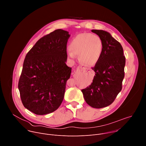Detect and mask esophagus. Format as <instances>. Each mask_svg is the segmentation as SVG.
Returning <instances> with one entry per match:
<instances>
[{
  "mask_svg": "<svg viewBox=\"0 0 146 146\" xmlns=\"http://www.w3.org/2000/svg\"><path fill=\"white\" fill-rule=\"evenodd\" d=\"M87 70V69L86 68L83 67L82 66H78L77 68V73H78L82 74L84 72H86Z\"/></svg>",
  "mask_w": 146,
  "mask_h": 146,
  "instance_id": "34e87169",
  "label": "esophagus"
}]
</instances>
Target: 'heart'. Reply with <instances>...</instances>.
<instances>
[{
    "instance_id": "1",
    "label": "heart",
    "mask_w": 146,
    "mask_h": 146,
    "mask_svg": "<svg viewBox=\"0 0 146 146\" xmlns=\"http://www.w3.org/2000/svg\"><path fill=\"white\" fill-rule=\"evenodd\" d=\"M68 51V56L74 59L79 55L81 63L86 65H93L100 59L103 50L101 38L92 33H84L77 35L72 40Z\"/></svg>"
}]
</instances>
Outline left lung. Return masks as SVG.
<instances>
[{
  "instance_id": "obj_1",
  "label": "left lung",
  "mask_w": 146,
  "mask_h": 146,
  "mask_svg": "<svg viewBox=\"0 0 146 146\" xmlns=\"http://www.w3.org/2000/svg\"><path fill=\"white\" fill-rule=\"evenodd\" d=\"M91 31L101 38L103 50L92 68L95 72L92 82L81 91L88 105L100 109L111 105L122 90L125 57L121 44L109 32L96 29Z\"/></svg>"
}]
</instances>
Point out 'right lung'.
<instances>
[{"label":"right lung","mask_w":146,"mask_h":146,"mask_svg":"<svg viewBox=\"0 0 146 146\" xmlns=\"http://www.w3.org/2000/svg\"><path fill=\"white\" fill-rule=\"evenodd\" d=\"M70 36L56 29L40 38L25 56L18 90L24 106L35 114L52 113L63 101L72 72L65 63Z\"/></svg>","instance_id":"add662e5"}]
</instances>
